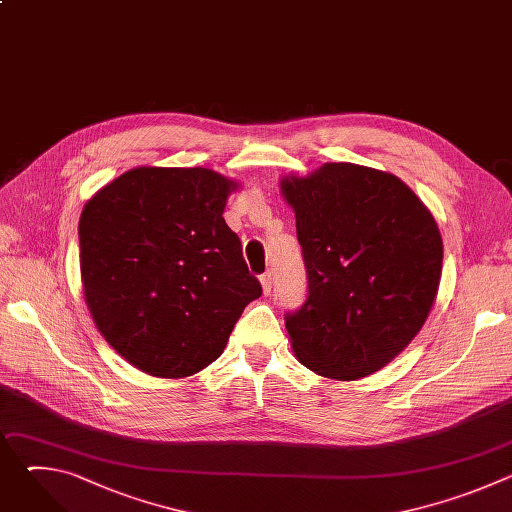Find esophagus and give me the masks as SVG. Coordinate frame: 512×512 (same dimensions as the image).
<instances>
[{
    "mask_svg": "<svg viewBox=\"0 0 512 512\" xmlns=\"http://www.w3.org/2000/svg\"><path fill=\"white\" fill-rule=\"evenodd\" d=\"M261 287H263V294H265V296L271 294V287H273V275H271V271H267V273L261 275Z\"/></svg>",
    "mask_w": 512,
    "mask_h": 512,
    "instance_id": "34e87169",
    "label": "esophagus"
}]
</instances>
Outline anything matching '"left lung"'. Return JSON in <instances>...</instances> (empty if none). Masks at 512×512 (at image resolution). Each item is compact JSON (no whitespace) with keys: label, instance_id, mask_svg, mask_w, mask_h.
<instances>
[{"label":"left lung","instance_id":"left-lung-1","mask_svg":"<svg viewBox=\"0 0 512 512\" xmlns=\"http://www.w3.org/2000/svg\"><path fill=\"white\" fill-rule=\"evenodd\" d=\"M308 298L285 314L291 348L322 377L377 373L421 330L442 277L433 216L397 176L348 162L283 178Z\"/></svg>","mask_w":512,"mask_h":512}]
</instances>
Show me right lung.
<instances>
[{
  "label": "right lung",
  "mask_w": 512,
  "mask_h": 512,
  "mask_svg": "<svg viewBox=\"0 0 512 512\" xmlns=\"http://www.w3.org/2000/svg\"><path fill=\"white\" fill-rule=\"evenodd\" d=\"M235 184L206 168H135L79 223L85 300L103 338L152 377H190L221 356L261 296L223 210Z\"/></svg>",
  "instance_id": "obj_1"
}]
</instances>
